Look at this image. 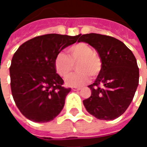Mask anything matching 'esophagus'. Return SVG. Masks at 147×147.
Segmentation results:
<instances>
[{"mask_svg": "<svg viewBox=\"0 0 147 147\" xmlns=\"http://www.w3.org/2000/svg\"><path fill=\"white\" fill-rule=\"evenodd\" d=\"M71 89H72V90H74V91H76V90H80L81 88H80V87H72Z\"/></svg>", "mask_w": 147, "mask_h": 147, "instance_id": "obj_1", "label": "esophagus"}]
</instances>
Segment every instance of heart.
<instances>
[{
    "label": "heart",
    "mask_w": 147,
    "mask_h": 147,
    "mask_svg": "<svg viewBox=\"0 0 147 147\" xmlns=\"http://www.w3.org/2000/svg\"><path fill=\"white\" fill-rule=\"evenodd\" d=\"M68 56L63 52L58 53L55 57L56 71L61 76L65 77L73 68V64L77 62V70L79 72L70 74L65 79L68 86L78 87L86 84L102 69V60L98 55L94 53L93 49L86 43L80 42L68 49Z\"/></svg>",
    "instance_id": "1"
}]
</instances>
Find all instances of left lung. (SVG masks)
I'll use <instances>...</instances> for the list:
<instances>
[{
  "label": "left lung",
  "instance_id": "1",
  "mask_svg": "<svg viewBox=\"0 0 147 147\" xmlns=\"http://www.w3.org/2000/svg\"><path fill=\"white\" fill-rule=\"evenodd\" d=\"M78 42L88 43L95 49L102 63L94 83L88 86L91 95L83 100V105L97 119L114 120L128 108L139 85L136 57L123 42L113 37L86 34Z\"/></svg>",
  "mask_w": 147,
  "mask_h": 147
}]
</instances>
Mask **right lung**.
Listing matches in <instances>:
<instances>
[{
    "label": "right lung",
    "instance_id": "obj_1",
    "mask_svg": "<svg viewBox=\"0 0 147 147\" xmlns=\"http://www.w3.org/2000/svg\"><path fill=\"white\" fill-rule=\"evenodd\" d=\"M79 35L48 34L28 40L19 47L9 67L11 90L21 113L37 123L51 121L63 109L71 88L55 68L58 53L76 43Z\"/></svg>",
    "mask_w": 147,
    "mask_h": 147
}]
</instances>
